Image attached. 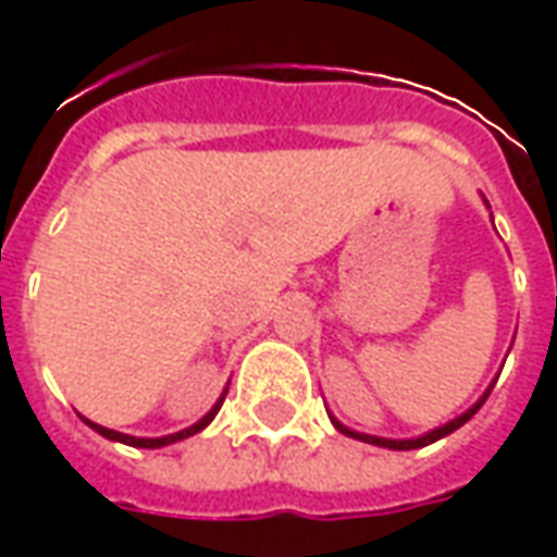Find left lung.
<instances>
[{
    "label": "left lung",
    "instance_id": "obj_1",
    "mask_svg": "<svg viewBox=\"0 0 557 557\" xmlns=\"http://www.w3.org/2000/svg\"><path fill=\"white\" fill-rule=\"evenodd\" d=\"M483 202H486V199H483ZM492 385H495V382H492ZM492 385L486 387V394H483V397H480L478 403L471 406V409L462 411L459 418L447 420L444 426H435V430L423 432V435H418V438H382V435H367V432L349 430V426H346V423H339V420L334 418V414H331V423H334V426H337V430L343 432V435H349V438H358V442L375 444V447H387V450H414V447H426V444L438 442V438H444V435H450V432H456V430H459V426H462V423H468V420L474 418L480 406H483V403H486V397H490Z\"/></svg>",
    "mask_w": 557,
    "mask_h": 557
}]
</instances>
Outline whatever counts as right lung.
Segmentation results:
<instances>
[{"mask_svg": "<svg viewBox=\"0 0 557 557\" xmlns=\"http://www.w3.org/2000/svg\"><path fill=\"white\" fill-rule=\"evenodd\" d=\"M230 391V387H226ZM226 391L220 394V399L211 406V411H208L206 418H199L194 423V426H187V430L182 432H172V435H160V438H137V435H125V432H115V430H107V426H101V423H91L89 418H83L86 423H89L91 430L98 432V435H103V438H110V442H122V444H131V447H148V450H154V447H166V444H175V442H184V438H190V435H196V432H202L214 420V414L220 411V406H223V399H226Z\"/></svg>", "mask_w": 557, "mask_h": 557, "instance_id": "add662e5", "label": "right lung"}]
</instances>
